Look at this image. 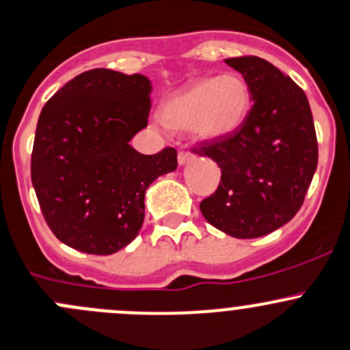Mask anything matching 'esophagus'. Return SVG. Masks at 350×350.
<instances>
[{
  "mask_svg": "<svg viewBox=\"0 0 350 350\" xmlns=\"http://www.w3.org/2000/svg\"><path fill=\"white\" fill-rule=\"evenodd\" d=\"M190 160H193V153H190V151H180L178 153V163L180 165H185L189 163Z\"/></svg>",
  "mask_w": 350,
  "mask_h": 350,
  "instance_id": "obj_1",
  "label": "esophagus"
}]
</instances>
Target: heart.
Wrapping results in <instances>:
<instances>
[{"label": "heart", "mask_w": 350, "mask_h": 350, "mask_svg": "<svg viewBox=\"0 0 350 350\" xmlns=\"http://www.w3.org/2000/svg\"><path fill=\"white\" fill-rule=\"evenodd\" d=\"M250 105V92L240 76L223 75L190 83L161 105V120L190 129L202 139H219L238 129Z\"/></svg>", "instance_id": "obj_1"}]
</instances>
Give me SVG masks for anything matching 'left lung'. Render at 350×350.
Wrapping results in <instances>:
<instances>
[{
    "instance_id": "1",
    "label": "left lung",
    "mask_w": 350,
    "mask_h": 350,
    "mask_svg": "<svg viewBox=\"0 0 350 350\" xmlns=\"http://www.w3.org/2000/svg\"><path fill=\"white\" fill-rule=\"evenodd\" d=\"M224 62L243 75L252 109L233 133L193 148L221 168L200 213L230 237L258 238L303 206L318 165L317 133L306 95L289 76L257 56Z\"/></svg>"
}]
</instances>
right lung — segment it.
<instances>
[{
  "instance_id": "1",
  "label": "right lung",
  "mask_w": 350,
  "mask_h": 350,
  "mask_svg": "<svg viewBox=\"0 0 350 350\" xmlns=\"http://www.w3.org/2000/svg\"><path fill=\"white\" fill-rule=\"evenodd\" d=\"M151 83L96 68L44 105L33 139V189L57 240L92 255L129 245L144 221V193L176 168V150L141 154L129 144L148 126Z\"/></svg>"
}]
</instances>
